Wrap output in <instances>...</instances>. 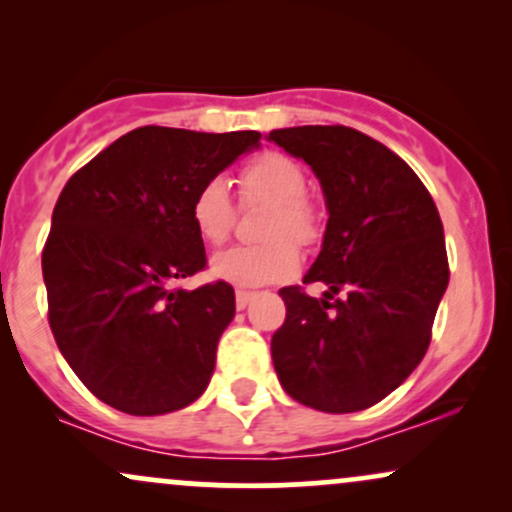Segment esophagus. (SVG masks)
<instances>
[{"label": "esophagus", "mask_w": 512, "mask_h": 512, "mask_svg": "<svg viewBox=\"0 0 512 512\" xmlns=\"http://www.w3.org/2000/svg\"><path fill=\"white\" fill-rule=\"evenodd\" d=\"M252 296H255V293H252V291L238 289V291H236V308H238V310L248 308V303L252 301Z\"/></svg>", "instance_id": "1"}]
</instances>
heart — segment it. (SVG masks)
<instances>
[{"label": "heart", "mask_w": 512, "mask_h": 512, "mask_svg": "<svg viewBox=\"0 0 512 512\" xmlns=\"http://www.w3.org/2000/svg\"><path fill=\"white\" fill-rule=\"evenodd\" d=\"M238 185L243 207H269L260 226L264 243L236 245L219 252L211 260V272L243 289L291 279L301 264L296 245L308 248L322 233L320 211L305 195L308 175L303 166L281 151H262L240 168ZM190 219L204 243H226L238 221V209L226 182L209 178L197 187L190 202Z\"/></svg>", "instance_id": "b5f03b06"}]
</instances>
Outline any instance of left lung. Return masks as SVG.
Returning <instances> with one entry per match:
<instances>
[{"label": "left lung", "instance_id": "8db88e82", "mask_svg": "<svg viewBox=\"0 0 512 512\" xmlns=\"http://www.w3.org/2000/svg\"><path fill=\"white\" fill-rule=\"evenodd\" d=\"M303 158L327 199L325 240L303 284L286 286V320L272 337L279 383L327 414L378 404L409 378L431 344L450 267L436 202L385 144L344 125L272 129ZM343 296L336 298V293Z\"/></svg>", "mask_w": 512, "mask_h": 512}]
</instances>
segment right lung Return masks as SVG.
I'll use <instances>...</instances> for the list:
<instances>
[{
  "label": "right lung",
  "instance_id": "obj_1",
  "mask_svg": "<svg viewBox=\"0 0 512 512\" xmlns=\"http://www.w3.org/2000/svg\"><path fill=\"white\" fill-rule=\"evenodd\" d=\"M260 132L132 129L64 185L43 248L48 320L62 356L101 402L134 416L192 404L207 390L221 332L236 315L207 269L190 202Z\"/></svg>",
  "mask_w": 512,
  "mask_h": 512
}]
</instances>
